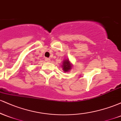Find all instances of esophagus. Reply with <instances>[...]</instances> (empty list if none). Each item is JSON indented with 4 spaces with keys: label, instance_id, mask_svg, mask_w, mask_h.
<instances>
[{
    "label": "esophagus",
    "instance_id": "esophagus-1",
    "mask_svg": "<svg viewBox=\"0 0 121 121\" xmlns=\"http://www.w3.org/2000/svg\"><path fill=\"white\" fill-rule=\"evenodd\" d=\"M45 61H47V62H50L51 59H49V58H45Z\"/></svg>",
    "mask_w": 121,
    "mask_h": 121
}]
</instances>
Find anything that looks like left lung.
<instances>
[{
    "label": "left lung",
    "mask_w": 121,
    "mask_h": 121,
    "mask_svg": "<svg viewBox=\"0 0 121 121\" xmlns=\"http://www.w3.org/2000/svg\"><path fill=\"white\" fill-rule=\"evenodd\" d=\"M72 66H73V64H72L71 62L69 61V59L64 60L61 65L62 69L64 72H69L70 70H71Z\"/></svg>",
    "instance_id": "obj_1"
}]
</instances>
